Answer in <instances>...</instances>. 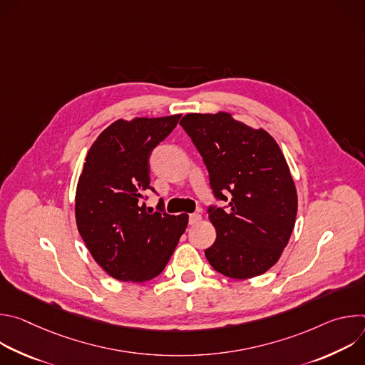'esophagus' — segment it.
<instances>
[{
	"instance_id": "1",
	"label": "esophagus",
	"mask_w": 365,
	"mask_h": 365,
	"mask_svg": "<svg viewBox=\"0 0 365 365\" xmlns=\"http://www.w3.org/2000/svg\"><path fill=\"white\" fill-rule=\"evenodd\" d=\"M200 220H202V217L199 214H190L189 215V225H196Z\"/></svg>"
}]
</instances>
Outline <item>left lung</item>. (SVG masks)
<instances>
[{"instance_id": "1", "label": "left lung", "mask_w": 365, "mask_h": 365, "mask_svg": "<svg viewBox=\"0 0 365 365\" xmlns=\"http://www.w3.org/2000/svg\"><path fill=\"white\" fill-rule=\"evenodd\" d=\"M182 128L202 155L217 200L207 206L217 230L205 250L210 264L231 279L266 273L292 235L297 193L284 155L264 130L235 121L227 113L187 114Z\"/></svg>"}]
</instances>
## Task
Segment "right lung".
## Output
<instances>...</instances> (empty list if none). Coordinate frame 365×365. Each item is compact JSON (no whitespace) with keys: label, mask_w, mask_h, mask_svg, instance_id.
<instances>
[{"label":"right lung","mask_w":365,"mask_h":365,"mask_svg":"<svg viewBox=\"0 0 365 365\" xmlns=\"http://www.w3.org/2000/svg\"><path fill=\"white\" fill-rule=\"evenodd\" d=\"M180 117L118 120L88 151L76 187V225L95 262L120 282L159 276L187 227L186 214L169 215L144 203L147 190L155 193L151 151Z\"/></svg>","instance_id":"obj_1"}]
</instances>
